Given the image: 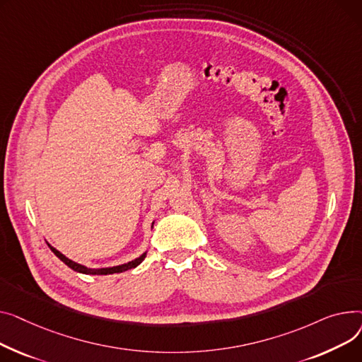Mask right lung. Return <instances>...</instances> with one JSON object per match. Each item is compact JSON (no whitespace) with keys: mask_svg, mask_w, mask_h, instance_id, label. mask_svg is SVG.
Wrapping results in <instances>:
<instances>
[{"mask_svg":"<svg viewBox=\"0 0 362 362\" xmlns=\"http://www.w3.org/2000/svg\"><path fill=\"white\" fill-rule=\"evenodd\" d=\"M49 245V244H48ZM51 251L55 254V256L62 262L66 263L70 269H73L74 272H78V273H84V274H112V273H121V272H125V270H130V269H134L137 267L146 257L147 252H143L140 257L129 262V263H124V264H119V266H114V267H102V269H92V267H86L83 264H78L70 259H67L66 256H64L62 252H59L57 248H54L52 245H49Z\"/></svg>","mask_w":362,"mask_h":362,"instance_id":"add662e5","label":"right lung"}]
</instances>
